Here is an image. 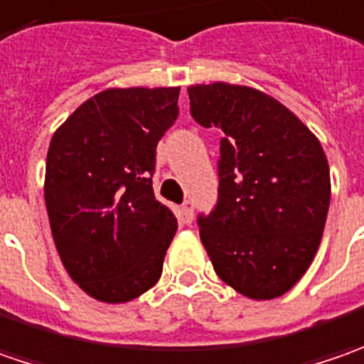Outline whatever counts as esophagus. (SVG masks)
<instances>
[{
    "label": "esophagus",
    "instance_id": "esophagus-1",
    "mask_svg": "<svg viewBox=\"0 0 364 364\" xmlns=\"http://www.w3.org/2000/svg\"><path fill=\"white\" fill-rule=\"evenodd\" d=\"M182 218H184V223H192L194 220V203L192 200H184L182 203Z\"/></svg>",
    "mask_w": 364,
    "mask_h": 364
}]
</instances>
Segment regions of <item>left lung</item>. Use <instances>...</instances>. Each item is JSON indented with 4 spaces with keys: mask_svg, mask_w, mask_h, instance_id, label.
<instances>
[{
    "mask_svg": "<svg viewBox=\"0 0 364 364\" xmlns=\"http://www.w3.org/2000/svg\"><path fill=\"white\" fill-rule=\"evenodd\" d=\"M190 115L220 132L215 208L198 215L217 275L253 300L286 294L312 263L330 204L324 149L265 92L215 82L188 89Z\"/></svg>",
    "mask_w": 364,
    "mask_h": 364,
    "instance_id": "1",
    "label": "left lung"
}]
</instances>
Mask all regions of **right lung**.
Returning <instances> with one entry per match:
<instances>
[{"label":"right lung","mask_w":364,"mask_h":364,"mask_svg":"<svg viewBox=\"0 0 364 364\" xmlns=\"http://www.w3.org/2000/svg\"><path fill=\"white\" fill-rule=\"evenodd\" d=\"M178 87L99 92L52 135L44 198L68 275L107 304L160 279L174 213L154 194L156 147L178 119Z\"/></svg>","instance_id":"1"}]
</instances>
